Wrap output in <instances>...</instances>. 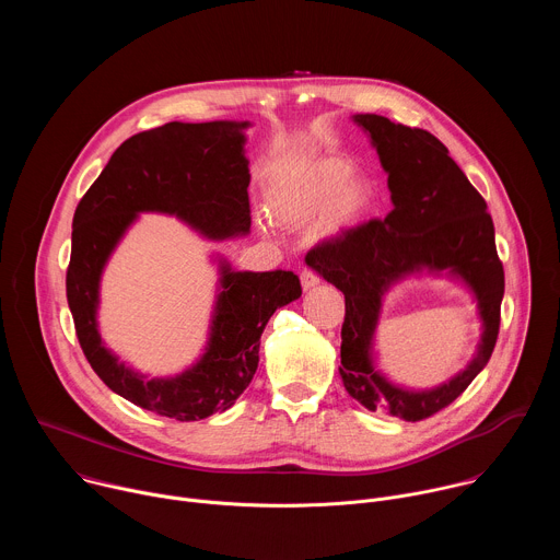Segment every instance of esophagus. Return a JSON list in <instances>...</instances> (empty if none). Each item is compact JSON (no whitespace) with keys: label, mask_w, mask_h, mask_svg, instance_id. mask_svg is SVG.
I'll use <instances>...</instances> for the list:
<instances>
[{"label":"esophagus","mask_w":560,"mask_h":560,"mask_svg":"<svg viewBox=\"0 0 560 560\" xmlns=\"http://www.w3.org/2000/svg\"><path fill=\"white\" fill-rule=\"evenodd\" d=\"M318 285V277H316V272H312V270H303L301 272V288L307 292V290H312V288H316Z\"/></svg>","instance_id":"obj_1"}]
</instances>
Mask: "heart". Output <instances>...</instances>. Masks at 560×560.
I'll return each instance as SVG.
<instances>
[{
  "mask_svg": "<svg viewBox=\"0 0 560 560\" xmlns=\"http://www.w3.org/2000/svg\"><path fill=\"white\" fill-rule=\"evenodd\" d=\"M352 173L343 156L316 159L270 188L268 214L288 228L316 221L314 242H337L368 214L374 197L370 182Z\"/></svg>",
  "mask_w": 560,
  "mask_h": 560,
  "instance_id": "heart-1",
  "label": "heart"
}]
</instances>
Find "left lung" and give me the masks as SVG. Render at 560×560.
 <instances>
[{"label": "left lung", "instance_id": "obj_1", "mask_svg": "<svg viewBox=\"0 0 560 560\" xmlns=\"http://www.w3.org/2000/svg\"><path fill=\"white\" fill-rule=\"evenodd\" d=\"M352 121L370 137L387 173L394 210L316 246L305 261L346 294L339 374L348 394L372 412L421 421L460 396L497 346L505 275L494 223L486 199L434 135L381 115H352ZM423 273L452 278L475 296L482 339L465 371L441 386L415 390L394 384L375 365L373 337L384 294Z\"/></svg>", "mask_w": 560, "mask_h": 560}]
</instances>
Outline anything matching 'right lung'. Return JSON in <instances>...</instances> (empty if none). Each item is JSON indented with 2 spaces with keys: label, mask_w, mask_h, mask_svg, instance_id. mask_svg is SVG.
I'll list each match as a JSON object with an SVG mask.
<instances>
[{
  "label": "right lung",
  "mask_w": 560,
  "mask_h": 560,
  "mask_svg": "<svg viewBox=\"0 0 560 560\" xmlns=\"http://www.w3.org/2000/svg\"><path fill=\"white\" fill-rule=\"evenodd\" d=\"M250 121H171L126 139L79 201L66 296L79 346L97 376L126 401L177 421L234 406L259 365V339L277 307L301 296L294 272L234 270L212 255L219 281L199 359L171 376H148L106 348L100 332L104 270L143 212L177 217L210 242L250 232Z\"/></svg>",
  "instance_id": "obj_1"
}]
</instances>
